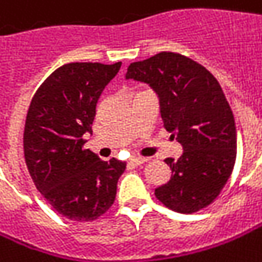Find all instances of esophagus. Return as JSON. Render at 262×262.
Returning a JSON list of instances; mask_svg holds the SVG:
<instances>
[{"label":"esophagus","instance_id":"34e87169","mask_svg":"<svg viewBox=\"0 0 262 262\" xmlns=\"http://www.w3.org/2000/svg\"><path fill=\"white\" fill-rule=\"evenodd\" d=\"M146 162V159H142V157H132L129 163L133 164V166H139V164H144Z\"/></svg>","mask_w":262,"mask_h":262}]
</instances>
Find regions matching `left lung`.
Here are the masks:
<instances>
[{
    "label": "left lung",
    "instance_id": "obj_1",
    "mask_svg": "<svg viewBox=\"0 0 262 262\" xmlns=\"http://www.w3.org/2000/svg\"><path fill=\"white\" fill-rule=\"evenodd\" d=\"M126 78L157 93L163 124L184 149L178 160H164L172 177L156 188V197L181 213L206 208L231 175L237 148L234 117L220 83L200 63L170 52L133 62Z\"/></svg>",
    "mask_w": 262,
    "mask_h": 262
}]
</instances>
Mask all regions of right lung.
Instances as JSON below:
<instances>
[{
	"instance_id": "add662e5",
	"label": "right lung",
	"mask_w": 262,
	"mask_h": 262,
	"mask_svg": "<svg viewBox=\"0 0 262 262\" xmlns=\"http://www.w3.org/2000/svg\"><path fill=\"white\" fill-rule=\"evenodd\" d=\"M120 67L67 63L39 85L28 110L24 151L29 175L50 206L72 221H93L111 208L126 169L124 162H103L84 148L96 103Z\"/></svg>"
}]
</instances>
